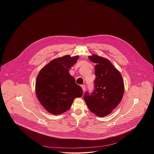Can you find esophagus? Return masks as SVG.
<instances>
[{"label":"esophagus","instance_id":"1","mask_svg":"<svg viewBox=\"0 0 154 154\" xmlns=\"http://www.w3.org/2000/svg\"><path fill=\"white\" fill-rule=\"evenodd\" d=\"M81 87L82 88L83 91H85V90L86 89V87H85V85H81Z\"/></svg>","mask_w":154,"mask_h":154}]
</instances>
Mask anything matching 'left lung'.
Wrapping results in <instances>:
<instances>
[{"label":"left lung","mask_w":154,"mask_h":154,"mask_svg":"<svg viewBox=\"0 0 154 154\" xmlns=\"http://www.w3.org/2000/svg\"><path fill=\"white\" fill-rule=\"evenodd\" d=\"M96 63L92 92H85V100L88 109L98 116L104 117L111 112L120 103L124 94V82L120 72L110 61L97 55L89 56Z\"/></svg>","instance_id":"obj_1"}]
</instances>
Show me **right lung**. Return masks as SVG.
Wrapping results in <instances>:
<instances>
[{"instance_id":"obj_1","label":"right lung","mask_w":154,"mask_h":154,"mask_svg":"<svg viewBox=\"0 0 154 154\" xmlns=\"http://www.w3.org/2000/svg\"><path fill=\"white\" fill-rule=\"evenodd\" d=\"M78 57L66 55L55 59L38 75L35 84L37 98L44 109L53 114L67 111L73 100L82 95V89L69 73V69L77 62Z\"/></svg>"}]
</instances>
